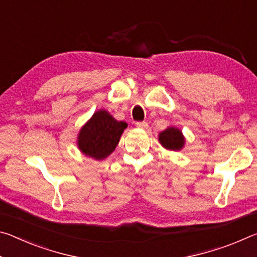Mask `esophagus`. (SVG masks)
I'll return each instance as SVG.
<instances>
[{
    "instance_id": "34e87169",
    "label": "esophagus",
    "mask_w": 257,
    "mask_h": 257,
    "mask_svg": "<svg viewBox=\"0 0 257 257\" xmlns=\"http://www.w3.org/2000/svg\"><path fill=\"white\" fill-rule=\"evenodd\" d=\"M136 125L138 128H142V129H145V128H147V122L146 121H138V122H136Z\"/></svg>"
}]
</instances>
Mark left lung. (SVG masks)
<instances>
[{"mask_svg": "<svg viewBox=\"0 0 257 257\" xmlns=\"http://www.w3.org/2000/svg\"><path fill=\"white\" fill-rule=\"evenodd\" d=\"M160 143L165 149L178 151L184 146L185 139L182 137V134L179 129L177 128H168L163 133L160 134L159 136Z\"/></svg>", "mask_w": 257, "mask_h": 257, "instance_id": "1", "label": "left lung"}]
</instances>
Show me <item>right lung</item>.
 Wrapping results in <instances>:
<instances>
[{"instance_id":"right-lung-1","label":"right lung","mask_w":257,"mask_h":257,"mask_svg":"<svg viewBox=\"0 0 257 257\" xmlns=\"http://www.w3.org/2000/svg\"><path fill=\"white\" fill-rule=\"evenodd\" d=\"M125 128L127 123L116 121L106 111L94 113L79 133V150L90 158L103 160L114 151Z\"/></svg>"}]
</instances>
